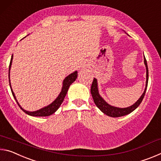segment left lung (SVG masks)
Masks as SVG:
<instances>
[{"label":"left lung","mask_w":161,"mask_h":161,"mask_svg":"<svg viewBox=\"0 0 161 161\" xmlns=\"http://www.w3.org/2000/svg\"><path fill=\"white\" fill-rule=\"evenodd\" d=\"M144 63H145L146 67V84L145 91H144L143 94L141 95L140 99H138L137 102L134 103V104L130 106L129 107L117 108V107H112V106L109 105L108 103L106 102L99 94V91H98V87H97V81L96 79L94 78V80L92 81V84L91 86V94H92V97H93L95 104L97 105V107L99 108L103 114H105L106 115L109 116L111 117L124 116L125 115H127V114L131 113L132 111H134L136 108L140 105V103L143 99L144 96H145L147 86H148V65H147V62H146L145 56H144Z\"/></svg>","instance_id":"obj_1"}]
</instances>
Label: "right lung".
<instances>
[{"mask_svg": "<svg viewBox=\"0 0 161 161\" xmlns=\"http://www.w3.org/2000/svg\"><path fill=\"white\" fill-rule=\"evenodd\" d=\"M12 60H13V55L11 57V59H10V64H9V72H8V77H9V84H10V89H11L12 94L13 97L15 98V99L16 101V102L22 110H23L25 114H28L30 116H48L50 115H52V114H54L55 111L58 109L59 107H60V105L62 104V103L63 102L65 96H66L67 92L68 91V89H69V86L72 84V83L74 82V81L76 80V79L77 77V72H76L72 73V74L69 75V76L64 79L63 81V86H62V91L59 94V96L58 97V98L54 101V102L50 103V105H48L47 107H45L44 108H41V109H39L37 111H28L26 110H24L23 108H22L20 104H19L18 101L16 100L15 96L14 94V92H13L11 86H10V67H11V64H12Z\"/></svg>", "mask_w": 161, "mask_h": 161, "instance_id": "obj_1", "label": "right lung"}]
</instances>
